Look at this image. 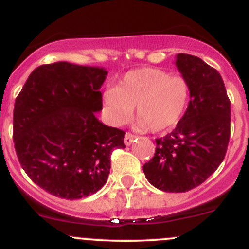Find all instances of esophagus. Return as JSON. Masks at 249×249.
<instances>
[{"label":"esophagus","mask_w":249,"mask_h":249,"mask_svg":"<svg viewBox=\"0 0 249 249\" xmlns=\"http://www.w3.org/2000/svg\"><path fill=\"white\" fill-rule=\"evenodd\" d=\"M136 138L137 136H134V134L126 133V137H124V143H126V145H131V144L136 141Z\"/></svg>","instance_id":"34e87169"}]
</instances>
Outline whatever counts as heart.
I'll return each instance as SVG.
<instances>
[{"label": "heart", "mask_w": 249, "mask_h": 249, "mask_svg": "<svg viewBox=\"0 0 249 249\" xmlns=\"http://www.w3.org/2000/svg\"><path fill=\"white\" fill-rule=\"evenodd\" d=\"M189 83L159 68L144 67L127 72L117 87L103 94L104 111L108 120L121 126L137 108V127L160 133L174 128L188 107Z\"/></svg>", "instance_id": "1"}]
</instances>
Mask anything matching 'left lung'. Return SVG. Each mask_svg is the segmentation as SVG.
Wrapping results in <instances>:
<instances>
[{
	"label": "left lung",
	"mask_w": 249,
	"mask_h": 249,
	"mask_svg": "<svg viewBox=\"0 0 249 249\" xmlns=\"http://www.w3.org/2000/svg\"><path fill=\"white\" fill-rule=\"evenodd\" d=\"M176 67L189 83L191 100L176 128L156 139L154 158L143 166L160 191L182 193L202 184L225 158L230 139L231 104L215 68L196 56L178 53Z\"/></svg>",
	"instance_id": "8db88e82"
}]
</instances>
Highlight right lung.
I'll return each instance as SVG.
<instances>
[{
	"label": "right lung",
	"instance_id": "1",
	"mask_svg": "<svg viewBox=\"0 0 249 249\" xmlns=\"http://www.w3.org/2000/svg\"><path fill=\"white\" fill-rule=\"evenodd\" d=\"M103 67L55 62L35 68L13 111V141L34 183L65 199L96 193L107 181L110 155L126 132L104 124Z\"/></svg>",
	"mask_w": 249,
	"mask_h": 249
}]
</instances>
